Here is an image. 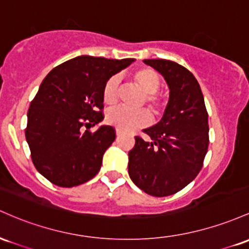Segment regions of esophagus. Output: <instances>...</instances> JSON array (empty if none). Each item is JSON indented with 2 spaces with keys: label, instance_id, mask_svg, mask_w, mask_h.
Returning a JSON list of instances; mask_svg holds the SVG:
<instances>
[{
  "label": "esophagus",
  "instance_id": "obj_1",
  "mask_svg": "<svg viewBox=\"0 0 249 249\" xmlns=\"http://www.w3.org/2000/svg\"><path fill=\"white\" fill-rule=\"evenodd\" d=\"M115 133H116V136H120L122 134V130H120V129H116L115 130Z\"/></svg>",
  "mask_w": 249,
  "mask_h": 249
}]
</instances>
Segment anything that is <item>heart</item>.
Masks as SVG:
<instances>
[{"mask_svg": "<svg viewBox=\"0 0 249 249\" xmlns=\"http://www.w3.org/2000/svg\"><path fill=\"white\" fill-rule=\"evenodd\" d=\"M132 79L138 87L146 94V103L150 111L159 113L162 101L156 91L161 85L158 72L149 68H140L133 71ZM119 80L110 77L103 86L102 99L106 105L111 106L117 100ZM148 114L144 110H129L124 107H114L106 114V122L120 130H130L143 127L148 124Z\"/></svg>", "mask_w": 249, "mask_h": 249, "instance_id": "obj_1", "label": "heart"}]
</instances>
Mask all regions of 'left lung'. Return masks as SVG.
I'll list each match as a JSON object with an SVG mask.
<instances>
[{
  "label": "left lung",
  "instance_id": "left-lung-1",
  "mask_svg": "<svg viewBox=\"0 0 249 249\" xmlns=\"http://www.w3.org/2000/svg\"><path fill=\"white\" fill-rule=\"evenodd\" d=\"M163 76L169 100L161 121L136 136L128 153L132 181L152 196H168L191 183L202 168L208 149V114L194 75L177 62L143 60Z\"/></svg>",
  "mask_w": 249,
  "mask_h": 249
}]
</instances>
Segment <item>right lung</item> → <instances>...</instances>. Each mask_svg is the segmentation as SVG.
I'll return each instance as SVG.
<instances>
[{"label":"right lung","instance_id":"right-lung-1","mask_svg":"<svg viewBox=\"0 0 249 249\" xmlns=\"http://www.w3.org/2000/svg\"><path fill=\"white\" fill-rule=\"evenodd\" d=\"M135 58L80 55L44 77L28 110L26 139L35 168L54 185L75 187L99 173L106 150L115 140L102 124L103 86Z\"/></svg>","mask_w":249,"mask_h":249}]
</instances>
